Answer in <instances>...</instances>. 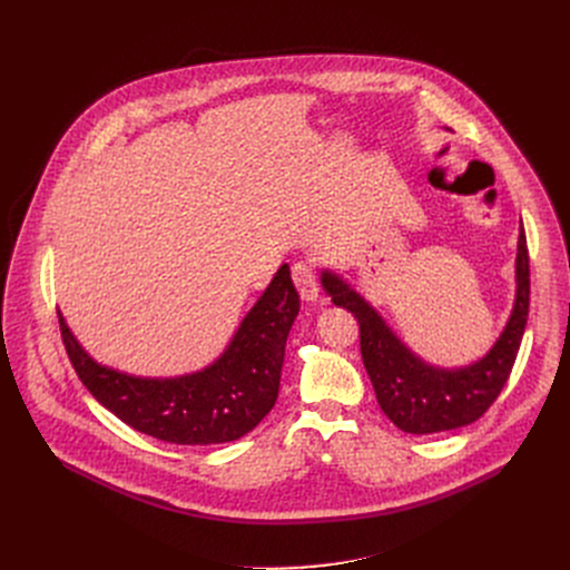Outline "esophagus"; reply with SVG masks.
Here are the masks:
<instances>
[{
    "instance_id": "esophagus-1",
    "label": "esophagus",
    "mask_w": 570,
    "mask_h": 570,
    "mask_svg": "<svg viewBox=\"0 0 570 570\" xmlns=\"http://www.w3.org/2000/svg\"><path fill=\"white\" fill-rule=\"evenodd\" d=\"M291 273H293V284H295L297 293H301L303 301L314 303L318 297V282H316L312 265L305 261H297V263H293Z\"/></svg>"
}]
</instances>
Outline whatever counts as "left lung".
Wrapping results in <instances>:
<instances>
[{"mask_svg": "<svg viewBox=\"0 0 570 570\" xmlns=\"http://www.w3.org/2000/svg\"><path fill=\"white\" fill-rule=\"evenodd\" d=\"M515 305L494 346L466 367L445 370L421 361L385 325L379 312L340 275L323 269L321 284L337 307L361 323V353L381 411L409 434H434L471 425L505 385L529 316V252L520 228L515 258Z\"/></svg>", "mask_w": 570, "mask_h": 570, "instance_id": "1", "label": "left lung"}]
</instances>
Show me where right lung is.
Wrapping results in <instances>:
<instances>
[{"label":"right lung","instance_id":"obj_1","mask_svg":"<svg viewBox=\"0 0 570 570\" xmlns=\"http://www.w3.org/2000/svg\"><path fill=\"white\" fill-rule=\"evenodd\" d=\"M297 312L301 295L284 263L217 361L175 379H142L99 365L62 314L59 331L78 379L119 421L168 443L213 445L245 436L275 406Z\"/></svg>","mask_w":570,"mask_h":570}]
</instances>
